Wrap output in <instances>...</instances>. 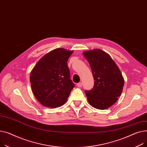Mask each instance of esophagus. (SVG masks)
Listing matches in <instances>:
<instances>
[{"label": "esophagus", "mask_w": 147, "mask_h": 147, "mask_svg": "<svg viewBox=\"0 0 147 147\" xmlns=\"http://www.w3.org/2000/svg\"><path fill=\"white\" fill-rule=\"evenodd\" d=\"M76 85H77V87H81L82 85V82H79V83H78V84H76Z\"/></svg>", "instance_id": "1"}]
</instances>
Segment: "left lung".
I'll return each instance as SVG.
<instances>
[{"mask_svg": "<svg viewBox=\"0 0 147 147\" xmlns=\"http://www.w3.org/2000/svg\"><path fill=\"white\" fill-rule=\"evenodd\" d=\"M83 55L90 65L95 81L93 88L85 91L88 101L94 108L106 109L114 105L121 95L123 77L114 60L103 50L85 51Z\"/></svg>", "mask_w": 147, "mask_h": 147, "instance_id": "8db88e82", "label": "left lung"}]
</instances>
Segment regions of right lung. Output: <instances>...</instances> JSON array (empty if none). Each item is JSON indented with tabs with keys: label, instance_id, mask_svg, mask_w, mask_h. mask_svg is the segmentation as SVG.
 <instances>
[{
	"label": "right lung",
	"instance_id": "add662e5",
	"mask_svg": "<svg viewBox=\"0 0 147 147\" xmlns=\"http://www.w3.org/2000/svg\"><path fill=\"white\" fill-rule=\"evenodd\" d=\"M73 52L63 48L54 49L42 56L32 69V91L42 106L56 108L66 102L75 87L67 64Z\"/></svg>",
	"mask_w": 147,
	"mask_h": 147
}]
</instances>
